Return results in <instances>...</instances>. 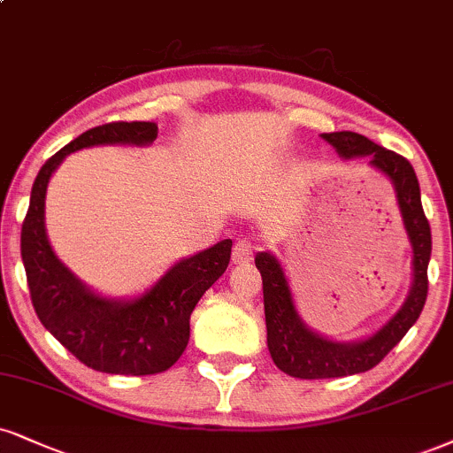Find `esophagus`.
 <instances>
[{
    "mask_svg": "<svg viewBox=\"0 0 453 453\" xmlns=\"http://www.w3.org/2000/svg\"><path fill=\"white\" fill-rule=\"evenodd\" d=\"M254 250L256 245L250 242V239H239L235 248H233V262H235V265H248V262L254 258Z\"/></svg>",
    "mask_w": 453,
    "mask_h": 453,
    "instance_id": "obj_1",
    "label": "esophagus"
}]
</instances>
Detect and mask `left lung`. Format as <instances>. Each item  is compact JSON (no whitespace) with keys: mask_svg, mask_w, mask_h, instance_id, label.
<instances>
[{"mask_svg":"<svg viewBox=\"0 0 453 453\" xmlns=\"http://www.w3.org/2000/svg\"><path fill=\"white\" fill-rule=\"evenodd\" d=\"M323 138L338 150L340 157H367L372 167L380 170L393 182L401 218H403L407 237L414 250V260H411L414 281H411V289L403 306L376 334L359 342H336V340L315 334L300 319L292 292H289V283L275 256L269 252L256 256V266L262 275L266 342H269L271 357L279 370L303 380L342 378L367 372L399 344L407 329L418 321L426 303V271L433 250L431 225L424 216L420 184L410 161L355 132H332L323 134Z\"/></svg>","mask_w":453,"mask_h":453,"instance_id":"1","label":"left lung"}]
</instances>
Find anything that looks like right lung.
I'll return each instance as SVG.
<instances>
[{"label": "right lung", "instance_id": "add662e5", "mask_svg": "<svg viewBox=\"0 0 453 453\" xmlns=\"http://www.w3.org/2000/svg\"><path fill=\"white\" fill-rule=\"evenodd\" d=\"M157 138L153 121H113L83 132L42 165L22 222L20 254L39 321L83 365L121 376H150L180 359L191 336V312L231 260V239L182 258L132 300H111L83 286L56 258L46 235V191L69 153L96 144L144 147Z\"/></svg>", "mask_w": 453, "mask_h": 453}]
</instances>
